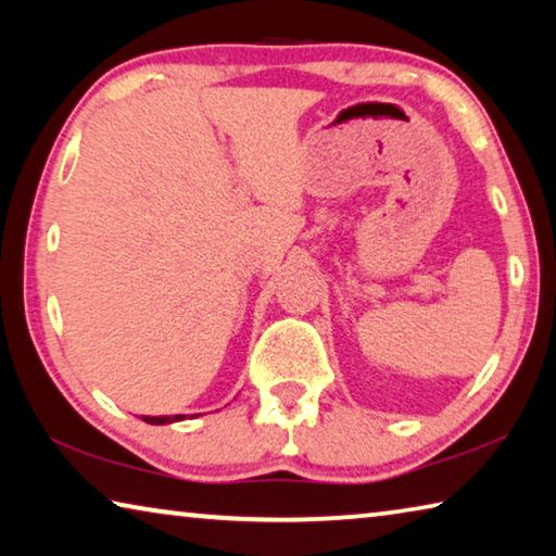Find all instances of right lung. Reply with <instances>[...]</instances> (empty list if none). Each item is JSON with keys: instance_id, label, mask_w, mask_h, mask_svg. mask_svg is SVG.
Listing matches in <instances>:
<instances>
[{"instance_id": "1", "label": "right lung", "mask_w": 556, "mask_h": 556, "mask_svg": "<svg viewBox=\"0 0 556 556\" xmlns=\"http://www.w3.org/2000/svg\"><path fill=\"white\" fill-rule=\"evenodd\" d=\"M147 425H172V421L186 419V414H174V417H142Z\"/></svg>"}]
</instances>
